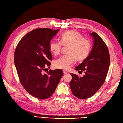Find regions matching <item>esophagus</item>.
Returning <instances> with one entry per match:
<instances>
[{
	"instance_id": "34e87169",
	"label": "esophagus",
	"mask_w": 123,
	"mask_h": 123,
	"mask_svg": "<svg viewBox=\"0 0 123 123\" xmlns=\"http://www.w3.org/2000/svg\"><path fill=\"white\" fill-rule=\"evenodd\" d=\"M63 74H64L65 75H66V74H68V73L67 72H66V71H63Z\"/></svg>"
}]
</instances>
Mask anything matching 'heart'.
Listing matches in <instances>:
<instances>
[{"mask_svg": "<svg viewBox=\"0 0 123 123\" xmlns=\"http://www.w3.org/2000/svg\"><path fill=\"white\" fill-rule=\"evenodd\" d=\"M61 41H52L49 44V50L53 55L60 54L62 46H67L68 55L56 60L54 62L55 67L63 70H68L75 62L82 61L89 55L91 51V43L89 39L82 37L77 31L71 30L61 34Z\"/></svg>", "mask_w": 123, "mask_h": 123, "instance_id": "b5f03b06", "label": "heart"}]
</instances>
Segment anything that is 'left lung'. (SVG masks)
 Segmentation results:
<instances>
[{
	"label": "left lung",
	"mask_w": 123,
	"mask_h": 123,
	"mask_svg": "<svg viewBox=\"0 0 123 123\" xmlns=\"http://www.w3.org/2000/svg\"><path fill=\"white\" fill-rule=\"evenodd\" d=\"M94 39L93 47L89 55L75 68L85 75L82 77L71 73L70 86L74 95L81 99L91 97L104 84L109 71L110 56L107 46L95 32L90 34Z\"/></svg>",
	"instance_id": "obj_1"
}]
</instances>
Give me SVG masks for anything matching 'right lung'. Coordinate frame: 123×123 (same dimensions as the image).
<instances>
[{
    "instance_id": "right-lung-1",
    "label": "right lung",
    "mask_w": 123,
    "mask_h": 123,
    "mask_svg": "<svg viewBox=\"0 0 123 123\" xmlns=\"http://www.w3.org/2000/svg\"><path fill=\"white\" fill-rule=\"evenodd\" d=\"M58 31L34 29L21 39L14 51V62L19 82L29 94L38 99L50 97L63 74L61 69L44 73L52 60L50 41Z\"/></svg>"
}]
</instances>
